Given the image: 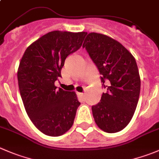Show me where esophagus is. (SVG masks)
Here are the masks:
<instances>
[{
  "mask_svg": "<svg viewBox=\"0 0 159 159\" xmlns=\"http://www.w3.org/2000/svg\"><path fill=\"white\" fill-rule=\"evenodd\" d=\"M78 96H79L80 98H81L82 100L85 99V95H84V93H81V92H78Z\"/></svg>",
  "mask_w": 159,
  "mask_h": 159,
  "instance_id": "1",
  "label": "esophagus"
}]
</instances>
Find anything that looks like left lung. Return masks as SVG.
Here are the masks:
<instances>
[{"instance_id":"obj_1","label":"left lung","mask_w":159,"mask_h":159,"mask_svg":"<svg viewBox=\"0 0 159 159\" xmlns=\"http://www.w3.org/2000/svg\"><path fill=\"white\" fill-rule=\"evenodd\" d=\"M83 48L98 67L107 91L92 106L95 124L106 133L125 128L139 99L141 78L135 58L120 43L96 32L88 34Z\"/></svg>"}]
</instances>
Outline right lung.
<instances>
[{
  "label": "right lung",
  "mask_w": 159,
  "mask_h": 159,
  "mask_svg": "<svg viewBox=\"0 0 159 159\" xmlns=\"http://www.w3.org/2000/svg\"><path fill=\"white\" fill-rule=\"evenodd\" d=\"M87 32L53 31L32 43L18 69V81L25 109L35 127L47 136L65 134L74 124L81 103L75 92L54 83L61 77L64 61L82 45Z\"/></svg>",
  "instance_id": "1"
}]
</instances>
